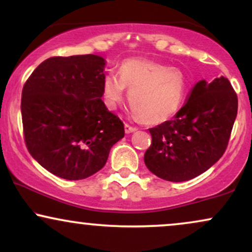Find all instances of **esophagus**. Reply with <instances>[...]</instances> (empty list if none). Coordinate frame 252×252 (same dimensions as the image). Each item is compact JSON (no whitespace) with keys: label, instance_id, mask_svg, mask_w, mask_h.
Segmentation results:
<instances>
[{"label":"esophagus","instance_id":"1","mask_svg":"<svg viewBox=\"0 0 252 252\" xmlns=\"http://www.w3.org/2000/svg\"><path fill=\"white\" fill-rule=\"evenodd\" d=\"M124 130H126V134H131V132H135L136 129L135 126H129V124H126V126H124Z\"/></svg>","mask_w":252,"mask_h":252}]
</instances>
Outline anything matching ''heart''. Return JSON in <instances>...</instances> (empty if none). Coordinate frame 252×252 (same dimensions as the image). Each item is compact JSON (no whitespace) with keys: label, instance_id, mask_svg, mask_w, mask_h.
<instances>
[{"label":"heart","instance_id":"heart-1","mask_svg":"<svg viewBox=\"0 0 252 252\" xmlns=\"http://www.w3.org/2000/svg\"><path fill=\"white\" fill-rule=\"evenodd\" d=\"M187 78L181 70L166 63L129 58L120 66V74H106L103 79V98L109 109H116L126 99L136 117L146 124L156 126L174 117L187 92Z\"/></svg>","mask_w":252,"mask_h":252}]
</instances>
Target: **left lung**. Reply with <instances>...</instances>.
Wrapping results in <instances>:
<instances>
[{
    "label": "left lung",
    "mask_w": 252,
    "mask_h": 252,
    "mask_svg": "<svg viewBox=\"0 0 252 252\" xmlns=\"http://www.w3.org/2000/svg\"><path fill=\"white\" fill-rule=\"evenodd\" d=\"M238 99L225 77L199 80L172 121L150 128L152 144L144 163L167 181L202 174L224 154L237 117Z\"/></svg>",
    "instance_id": "8db88e82"
}]
</instances>
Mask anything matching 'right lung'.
Wrapping results in <instances>:
<instances>
[{"label": "right lung", "instance_id": "1", "mask_svg": "<svg viewBox=\"0 0 252 252\" xmlns=\"http://www.w3.org/2000/svg\"><path fill=\"white\" fill-rule=\"evenodd\" d=\"M105 65L94 54L50 58L22 90L28 152L59 178L82 180L97 173L124 137L123 122L102 100Z\"/></svg>", "mask_w": 252, "mask_h": 252}]
</instances>
